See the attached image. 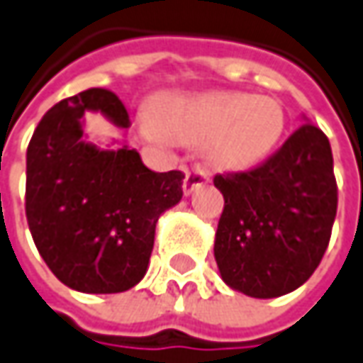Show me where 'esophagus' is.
<instances>
[{"label": "esophagus", "mask_w": 363, "mask_h": 363, "mask_svg": "<svg viewBox=\"0 0 363 363\" xmlns=\"http://www.w3.org/2000/svg\"><path fill=\"white\" fill-rule=\"evenodd\" d=\"M210 182V175L202 172V169H191L188 175H186V179H184V194L189 196V194H194L198 188H202L203 184H208Z\"/></svg>", "instance_id": "1"}]
</instances>
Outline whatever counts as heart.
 Here are the masks:
<instances>
[{
	"mask_svg": "<svg viewBox=\"0 0 363 363\" xmlns=\"http://www.w3.org/2000/svg\"><path fill=\"white\" fill-rule=\"evenodd\" d=\"M286 127L283 105L248 92H169L157 99L155 117L141 115V133L160 143L202 147L218 172H248L277 149Z\"/></svg>",
	"mask_w": 363,
	"mask_h": 363,
	"instance_id": "heart-1",
	"label": "heart"
}]
</instances>
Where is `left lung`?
I'll list each match as a JSON object with an SVG mask.
<instances>
[{"label":"left lung","instance_id":"obj_1","mask_svg":"<svg viewBox=\"0 0 363 363\" xmlns=\"http://www.w3.org/2000/svg\"><path fill=\"white\" fill-rule=\"evenodd\" d=\"M214 186L224 196L214 238L222 281L255 299L299 289L325 255L337 212L333 155L323 131L305 119L267 163L216 175Z\"/></svg>","mask_w":363,"mask_h":363}]
</instances>
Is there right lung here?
Wrapping results in <instances>:
<instances>
[{"mask_svg": "<svg viewBox=\"0 0 363 363\" xmlns=\"http://www.w3.org/2000/svg\"><path fill=\"white\" fill-rule=\"evenodd\" d=\"M84 111L127 129L115 92L89 89L42 117L26 155V216L35 248L64 285L92 295L145 277L160 216L179 203L184 174H155L127 143L89 141Z\"/></svg>", "mask_w": 363, "mask_h": 363, "instance_id": "right-lung-1", "label": "right lung"}]
</instances>
